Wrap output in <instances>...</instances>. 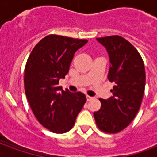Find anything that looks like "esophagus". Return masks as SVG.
<instances>
[{
    "mask_svg": "<svg viewBox=\"0 0 157 157\" xmlns=\"http://www.w3.org/2000/svg\"><path fill=\"white\" fill-rule=\"evenodd\" d=\"M94 98L93 97H91V96H86V100H87V101H89V100H93Z\"/></svg>",
    "mask_w": 157,
    "mask_h": 157,
    "instance_id": "esophagus-1",
    "label": "esophagus"
}]
</instances>
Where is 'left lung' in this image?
Wrapping results in <instances>:
<instances>
[{"label": "left lung", "mask_w": 157, "mask_h": 157, "mask_svg": "<svg viewBox=\"0 0 157 157\" xmlns=\"http://www.w3.org/2000/svg\"><path fill=\"white\" fill-rule=\"evenodd\" d=\"M105 48L110 62L107 78L114 82L107 100L100 99L101 107L94 112L101 131L115 134L127 128L142 104L145 88V68L142 57L128 41L119 36L96 38Z\"/></svg>", "instance_id": "obj_1"}]
</instances>
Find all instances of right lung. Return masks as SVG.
Here are the masks:
<instances>
[{
  "label": "right lung",
  "mask_w": 157,
  "mask_h": 157,
  "mask_svg": "<svg viewBox=\"0 0 157 157\" xmlns=\"http://www.w3.org/2000/svg\"><path fill=\"white\" fill-rule=\"evenodd\" d=\"M87 40L50 35L34 47L24 71V88L35 116L53 133H65L75 123L86 97L80 92L63 91L64 78L75 52Z\"/></svg>",
  "instance_id": "1"
}]
</instances>
